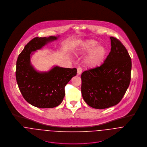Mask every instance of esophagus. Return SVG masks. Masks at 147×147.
Masks as SVG:
<instances>
[{"label": "esophagus", "mask_w": 147, "mask_h": 147, "mask_svg": "<svg viewBox=\"0 0 147 147\" xmlns=\"http://www.w3.org/2000/svg\"><path fill=\"white\" fill-rule=\"evenodd\" d=\"M82 68L80 67H78V69H77V73H78V75H80V74H82Z\"/></svg>", "instance_id": "obj_1"}]
</instances>
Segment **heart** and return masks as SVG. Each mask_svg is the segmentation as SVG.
<instances>
[{"label":"heart","mask_w":147,"mask_h":147,"mask_svg":"<svg viewBox=\"0 0 147 147\" xmlns=\"http://www.w3.org/2000/svg\"><path fill=\"white\" fill-rule=\"evenodd\" d=\"M89 52L86 55L85 62L90 67H95L103 62L107 50L105 47L98 45V43L94 40H87L81 42L76 49V53L84 54Z\"/></svg>","instance_id":"b5f03b06"}]
</instances>
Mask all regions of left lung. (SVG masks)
<instances>
[{
	"label": "left lung",
	"instance_id": "left-lung-1",
	"mask_svg": "<svg viewBox=\"0 0 147 147\" xmlns=\"http://www.w3.org/2000/svg\"><path fill=\"white\" fill-rule=\"evenodd\" d=\"M111 51L100 66L82 74V94L90 107L102 109L118 104L131 80V59L124 45L110 37Z\"/></svg>",
	"mask_w": 147,
	"mask_h": 147
}]
</instances>
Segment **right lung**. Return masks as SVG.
Returning a JSON list of instances; mask_svg holds the SVG:
<instances>
[{"instance_id":"add662e5","label":"right lung","mask_w":147,"mask_h":147,"mask_svg":"<svg viewBox=\"0 0 147 147\" xmlns=\"http://www.w3.org/2000/svg\"><path fill=\"white\" fill-rule=\"evenodd\" d=\"M57 37H35L25 46L16 62V78L24 99L39 108H53L60 105L65 95L64 87L77 74L76 68L54 66L47 72H38L30 62L32 55Z\"/></svg>"}]
</instances>
